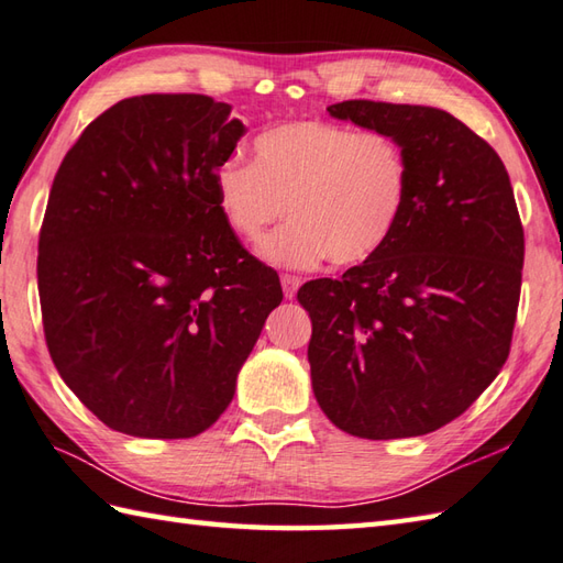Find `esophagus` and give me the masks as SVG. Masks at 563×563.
I'll use <instances>...</instances> for the list:
<instances>
[{
	"label": "esophagus",
	"instance_id": "34e87169",
	"mask_svg": "<svg viewBox=\"0 0 563 563\" xmlns=\"http://www.w3.org/2000/svg\"><path fill=\"white\" fill-rule=\"evenodd\" d=\"M282 286H284V296L291 301V298H294L296 291H298V286H301V279L294 277V274H284V277H282Z\"/></svg>",
	"mask_w": 563,
	"mask_h": 563
}]
</instances>
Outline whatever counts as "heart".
<instances>
[{
	"label": "heart",
	"mask_w": 563,
	"mask_h": 563,
	"mask_svg": "<svg viewBox=\"0 0 563 563\" xmlns=\"http://www.w3.org/2000/svg\"><path fill=\"white\" fill-rule=\"evenodd\" d=\"M255 163L233 155L213 172L218 211L255 243L289 213L260 252L272 265L350 267L374 257L404 218L410 167L396 137L330 121H291L262 131Z\"/></svg>",
	"instance_id": "heart-1"
}]
</instances>
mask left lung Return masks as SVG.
<instances>
[{"label": "left lung", "instance_id": "1", "mask_svg": "<svg viewBox=\"0 0 563 563\" xmlns=\"http://www.w3.org/2000/svg\"><path fill=\"white\" fill-rule=\"evenodd\" d=\"M328 111L396 137L410 194L374 257L298 289L313 394L354 438H418L462 416L510 354L525 260L510 177L442 109L352 99Z\"/></svg>", "mask_w": 563, "mask_h": 563}]
</instances>
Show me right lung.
Listing matches in <instances>:
<instances>
[{
  "label": "right lung",
  "instance_id": "right-lung-1",
  "mask_svg": "<svg viewBox=\"0 0 563 563\" xmlns=\"http://www.w3.org/2000/svg\"><path fill=\"white\" fill-rule=\"evenodd\" d=\"M245 125L203 95L123 99L53 179L38 238L45 342L70 391L111 430H209L282 303L218 211L216 167Z\"/></svg>",
  "mask_w": 563,
  "mask_h": 563
}]
</instances>
